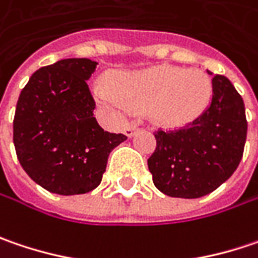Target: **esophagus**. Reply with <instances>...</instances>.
<instances>
[{"instance_id":"34e87169","label":"esophagus","mask_w":258,"mask_h":258,"mask_svg":"<svg viewBox=\"0 0 258 258\" xmlns=\"http://www.w3.org/2000/svg\"><path fill=\"white\" fill-rule=\"evenodd\" d=\"M136 131H138V127H136V126H132V124H131V126H127V127L124 129V135L127 136V138H132V136H134L136 134Z\"/></svg>"}]
</instances>
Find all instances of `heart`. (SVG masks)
Wrapping results in <instances>:
<instances>
[{
    "instance_id": "b5f03b06",
    "label": "heart",
    "mask_w": 258,
    "mask_h": 258,
    "mask_svg": "<svg viewBox=\"0 0 258 258\" xmlns=\"http://www.w3.org/2000/svg\"><path fill=\"white\" fill-rule=\"evenodd\" d=\"M96 101L113 114L147 111L154 123L175 127L191 122L208 106L212 83L199 70L160 65L141 71L122 72L113 87L94 83Z\"/></svg>"
}]
</instances>
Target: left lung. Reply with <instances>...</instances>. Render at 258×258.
I'll list each match as a JSON object with an SVG mask.
<instances>
[{
	"mask_svg": "<svg viewBox=\"0 0 258 258\" xmlns=\"http://www.w3.org/2000/svg\"><path fill=\"white\" fill-rule=\"evenodd\" d=\"M155 138L157 148L148 160L155 187L170 198L206 196L225 183L242 158L244 101L231 81L216 74L211 103L199 117L183 129L160 131Z\"/></svg>",
	"mask_w": 258,
	"mask_h": 258,
	"instance_id": "1",
	"label": "left lung"
}]
</instances>
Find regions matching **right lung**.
<instances>
[{"instance_id": "add662e5", "label": "right lung", "mask_w": 258, "mask_h": 258, "mask_svg": "<svg viewBox=\"0 0 258 258\" xmlns=\"http://www.w3.org/2000/svg\"><path fill=\"white\" fill-rule=\"evenodd\" d=\"M97 62L60 59L33 74L21 90L13 141L21 167L34 183L62 196L94 190L110 152L126 136L106 132L93 110L87 80Z\"/></svg>"}]
</instances>
